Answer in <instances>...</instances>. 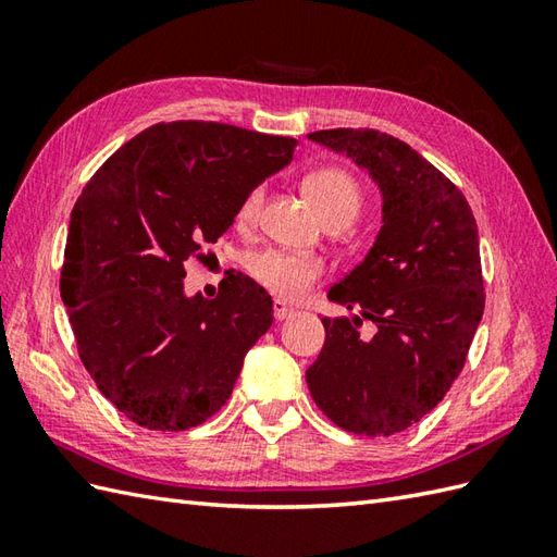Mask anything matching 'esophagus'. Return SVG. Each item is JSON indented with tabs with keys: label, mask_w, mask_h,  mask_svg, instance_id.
Masks as SVG:
<instances>
[{
	"label": "esophagus",
	"mask_w": 557,
	"mask_h": 557,
	"mask_svg": "<svg viewBox=\"0 0 557 557\" xmlns=\"http://www.w3.org/2000/svg\"><path fill=\"white\" fill-rule=\"evenodd\" d=\"M272 309H275V321L277 323H282V321H287L289 315H294V309L292 306H287V304H282L280 299H275V304H272Z\"/></svg>",
	"instance_id": "1"
}]
</instances>
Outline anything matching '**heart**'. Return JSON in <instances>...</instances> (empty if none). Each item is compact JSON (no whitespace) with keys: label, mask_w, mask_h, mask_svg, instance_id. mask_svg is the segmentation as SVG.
<instances>
[{"label":"heart","mask_w":557,"mask_h":557,"mask_svg":"<svg viewBox=\"0 0 557 557\" xmlns=\"http://www.w3.org/2000/svg\"><path fill=\"white\" fill-rule=\"evenodd\" d=\"M304 194L311 200V206L315 208V212L321 215L323 222L342 220L349 224L359 215L361 203H363V194L357 180H354L351 174L335 168L315 170L306 176ZM260 198H263V191H260V188H253V191L242 200L236 220L242 224L253 222L260 208ZM246 268L260 287L268 289L272 297L285 299V301L304 297L323 272L321 260H315L311 256H292L282 251L253 253L248 258Z\"/></svg>","instance_id":"heart-1"}]
</instances>
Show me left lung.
Instances as JSON below:
<instances>
[{
    "instance_id": "1",
    "label": "left lung",
    "mask_w": 557,
    "mask_h": 557,
    "mask_svg": "<svg viewBox=\"0 0 557 557\" xmlns=\"http://www.w3.org/2000/svg\"><path fill=\"white\" fill-rule=\"evenodd\" d=\"M347 156L381 191V230L327 299L351 318H323L325 345L306 371L330 421L393 435L421 421L455 383L483 315L479 227L467 198L405 140L373 128L306 136ZM376 325L361 338L360 318Z\"/></svg>"
}]
</instances>
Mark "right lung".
<instances>
[{
    "label": "right lung",
    "mask_w": 557,
    "mask_h": 557,
    "mask_svg": "<svg viewBox=\"0 0 557 557\" xmlns=\"http://www.w3.org/2000/svg\"><path fill=\"white\" fill-rule=\"evenodd\" d=\"M294 148L218 122L156 124L92 174L71 210L59 287L81 361L144 429L210 419L272 325L270 294L251 277L230 272L215 299L188 297L184 265Z\"/></svg>",
    "instance_id": "obj_1"
}]
</instances>
